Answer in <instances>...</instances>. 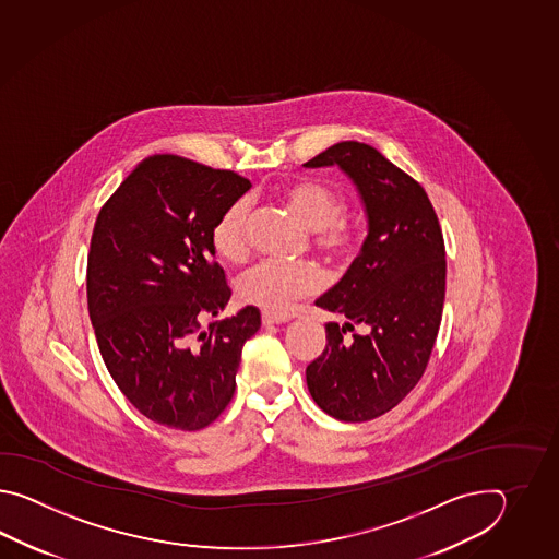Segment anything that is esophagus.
Returning <instances> with one entry per match:
<instances>
[{
    "label": "esophagus",
    "mask_w": 559,
    "mask_h": 559,
    "mask_svg": "<svg viewBox=\"0 0 559 559\" xmlns=\"http://www.w3.org/2000/svg\"><path fill=\"white\" fill-rule=\"evenodd\" d=\"M262 321L265 325H275V323L289 321V316L287 313H277V311H263Z\"/></svg>",
    "instance_id": "esophagus-1"
}]
</instances>
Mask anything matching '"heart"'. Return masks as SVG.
I'll return each instance as SVG.
<instances>
[{
    "instance_id": "obj_1",
    "label": "heart",
    "mask_w": 559,
    "mask_h": 559,
    "mask_svg": "<svg viewBox=\"0 0 559 559\" xmlns=\"http://www.w3.org/2000/svg\"><path fill=\"white\" fill-rule=\"evenodd\" d=\"M289 214L296 215L311 229L313 248L330 260H347L357 248V229L342 217L344 193L328 183L304 179L285 186L280 193ZM248 214L246 200L229 203L212 227V246L219 258L239 262L248 253ZM323 285V274L313 263H284L263 260L239 275L238 296L241 301L265 311H284L299 297L316 294Z\"/></svg>"
}]
</instances>
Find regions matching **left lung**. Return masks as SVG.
<instances>
[{
  "label": "left lung",
  "mask_w": 559,
  "mask_h": 559,
  "mask_svg": "<svg viewBox=\"0 0 559 559\" xmlns=\"http://www.w3.org/2000/svg\"><path fill=\"white\" fill-rule=\"evenodd\" d=\"M304 166L340 167L368 215L359 255L316 301L345 323H325V349L306 369L308 390L335 419L368 421L400 404L428 368L445 299L440 222L416 179L368 143H335Z\"/></svg>",
  "instance_id": "8db88e82"
}]
</instances>
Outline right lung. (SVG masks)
I'll use <instances>...</instances> for the list:
<instances>
[{"mask_svg":"<svg viewBox=\"0 0 559 559\" xmlns=\"http://www.w3.org/2000/svg\"><path fill=\"white\" fill-rule=\"evenodd\" d=\"M250 179L179 155H152L95 219L87 309L107 371L133 407L166 428L215 421L236 392L241 347L260 330L248 306L214 321L231 289L212 227Z\"/></svg>","mask_w":559,"mask_h":559,"instance_id":"add662e5","label":"right lung"}]
</instances>
